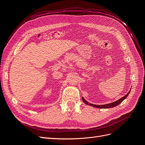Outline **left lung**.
<instances>
[{
  "mask_svg": "<svg viewBox=\"0 0 145 145\" xmlns=\"http://www.w3.org/2000/svg\"><path fill=\"white\" fill-rule=\"evenodd\" d=\"M131 89L129 90V91L128 92V93H127L126 95H125V96H123V97L120 98V99H118V100L116 101V102H112V103H108V104H105V105H94V104H92V103H89L88 101H86L84 98H83L82 97V100L83 102H84L86 105H90V106H93V107H95V108H102V109H106V108H114L116 106H117V105H118L119 104H120L127 97H128V95H129L130 91H131Z\"/></svg>",
  "mask_w": 145,
  "mask_h": 145,
  "instance_id": "8db88e82",
  "label": "left lung"
}]
</instances>
